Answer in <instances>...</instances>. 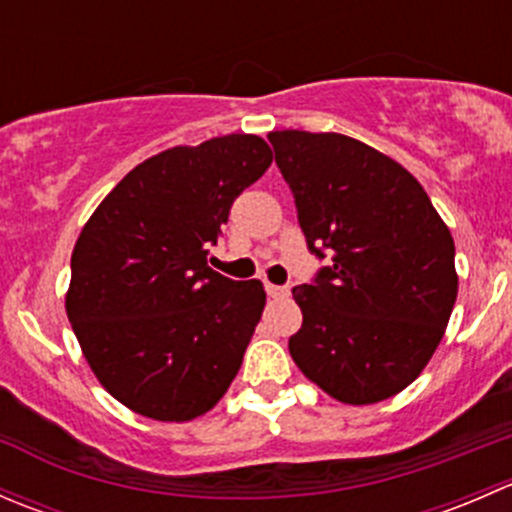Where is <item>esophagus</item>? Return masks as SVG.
I'll list each match as a JSON object with an SVG mask.
<instances>
[{
  "label": "esophagus",
  "mask_w": 512,
  "mask_h": 512,
  "mask_svg": "<svg viewBox=\"0 0 512 512\" xmlns=\"http://www.w3.org/2000/svg\"><path fill=\"white\" fill-rule=\"evenodd\" d=\"M265 289H267V294H270L272 299H285V297H289V287H285V285H270V282H267Z\"/></svg>",
  "instance_id": "1"
}]
</instances>
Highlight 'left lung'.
I'll return each mask as SVG.
<instances>
[{"mask_svg":"<svg viewBox=\"0 0 512 512\" xmlns=\"http://www.w3.org/2000/svg\"><path fill=\"white\" fill-rule=\"evenodd\" d=\"M277 168L312 255L332 262L292 289L289 354L342 404L404 391L443 339L458 294L456 247L421 183L342 133L272 131Z\"/></svg>","mask_w":512,"mask_h":512,"instance_id":"left-lung-1","label":"left lung"}]
</instances>
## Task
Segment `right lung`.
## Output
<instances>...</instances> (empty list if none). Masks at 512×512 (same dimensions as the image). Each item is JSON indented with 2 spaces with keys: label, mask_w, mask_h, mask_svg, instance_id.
Masks as SVG:
<instances>
[{
  "label": "right lung",
  "mask_w": 512,
  "mask_h": 512,
  "mask_svg": "<svg viewBox=\"0 0 512 512\" xmlns=\"http://www.w3.org/2000/svg\"><path fill=\"white\" fill-rule=\"evenodd\" d=\"M272 163L230 133L143 160L76 240L66 314L103 389L136 414L190 421L237 376L265 309L260 280L208 267L232 203Z\"/></svg>",
  "instance_id": "right-lung-1"
}]
</instances>
